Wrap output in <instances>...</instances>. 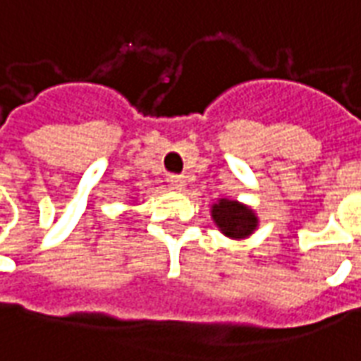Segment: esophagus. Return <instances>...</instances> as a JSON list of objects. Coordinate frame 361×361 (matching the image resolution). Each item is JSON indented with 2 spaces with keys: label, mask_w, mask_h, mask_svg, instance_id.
Wrapping results in <instances>:
<instances>
[{
  "label": "esophagus",
  "mask_w": 361,
  "mask_h": 361,
  "mask_svg": "<svg viewBox=\"0 0 361 361\" xmlns=\"http://www.w3.org/2000/svg\"><path fill=\"white\" fill-rule=\"evenodd\" d=\"M167 183H169V186L173 190H183L184 184H186V178H184L183 175H169V177H167Z\"/></svg>",
  "instance_id": "34e87169"
}]
</instances>
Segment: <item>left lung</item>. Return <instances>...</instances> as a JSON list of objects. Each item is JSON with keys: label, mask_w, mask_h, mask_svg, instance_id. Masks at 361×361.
I'll return each mask as SVG.
<instances>
[{"label": "left lung", "mask_w": 361, "mask_h": 361, "mask_svg": "<svg viewBox=\"0 0 361 361\" xmlns=\"http://www.w3.org/2000/svg\"><path fill=\"white\" fill-rule=\"evenodd\" d=\"M212 217L221 233L231 238H246L257 228L256 213L236 200L221 198L213 204Z\"/></svg>", "instance_id": "1"}]
</instances>
